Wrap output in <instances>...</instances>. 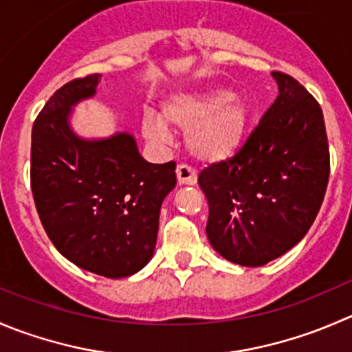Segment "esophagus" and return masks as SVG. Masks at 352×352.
I'll return each mask as SVG.
<instances>
[{
	"label": "esophagus",
	"mask_w": 352,
	"mask_h": 352,
	"mask_svg": "<svg viewBox=\"0 0 352 352\" xmlns=\"http://www.w3.org/2000/svg\"><path fill=\"white\" fill-rule=\"evenodd\" d=\"M177 180L180 186H194L197 182L196 170L190 168L189 165H179L177 166Z\"/></svg>",
	"instance_id": "1"
}]
</instances>
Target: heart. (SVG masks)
I'll list each match as a JSON object with an SVG mask.
<instances>
[{
    "instance_id": "heart-1",
    "label": "heart",
    "mask_w": 352,
    "mask_h": 352,
    "mask_svg": "<svg viewBox=\"0 0 352 352\" xmlns=\"http://www.w3.org/2000/svg\"><path fill=\"white\" fill-rule=\"evenodd\" d=\"M248 104L221 87L177 91L160 108V118L144 115L141 124L146 141L166 146L172 132H186L190 155L204 163H221L242 149L249 131Z\"/></svg>"
}]
</instances>
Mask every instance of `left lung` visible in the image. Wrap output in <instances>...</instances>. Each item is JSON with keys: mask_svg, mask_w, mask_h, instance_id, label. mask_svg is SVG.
<instances>
[{"mask_svg": "<svg viewBox=\"0 0 352 352\" xmlns=\"http://www.w3.org/2000/svg\"><path fill=\"white\" fill-rule=\"evenodd\" d=\"M278 96L234 158L199 173L218 254L263 267L306 235L323 203L329 142L318 101L291 75L272 72Z\"/></svg>", "mask_w": 352, "mask_h": 352, "instance_id": "obj_1", "label": "left lung"}]
</instances>
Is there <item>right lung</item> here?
Instances as JSON below:
<instances>
[{"mask_svg": "<svg viewBox=\"0 0 352 352\" xmlns=\"http://www.w3.org/2000/svg\"><path fill=\"white\" fill-rule=\"evenodd\" d=\"M100 80V74L70 80L37 115L30 186L54 248L78 268L122 278L153 258L162 203L177 184L175 163L146 162L127 132L84 139L72 131V108L93 98Z\"/></svg>", "mask_w": 352, "mask_h": 352, "instance_id": "right-lung-1", "label": "right lung"}]
</instances>
